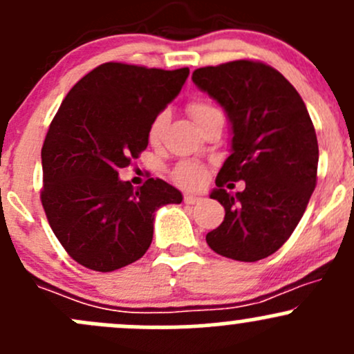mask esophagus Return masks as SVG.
I'll return each instance as SVG.
<instances>
[{"label":"esophagus","mask_w":354,"mask_h":354,"mask_svg":"<svg viewBox=\"0 0 354 354\" xmlns=\"http://www.w3.org/2000/svg\"><path fill=\"white\" fill-rule=\"evenodd\" d=\"M185 203H187V205H193V203H196L200 200V196L198 195H193V193H185Z\"/></svg>","instance_id":"1"}]
</instances>
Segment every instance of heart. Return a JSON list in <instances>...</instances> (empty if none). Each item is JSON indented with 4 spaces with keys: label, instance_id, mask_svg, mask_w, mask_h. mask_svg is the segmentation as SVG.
I'll list each match as a JSON object with an SVG mask.
<instances>
[{
    "label": "heart",
    "instance_id": "b5f03b06",
    "mask_svg": "<svg viewBox=\"0 0 354 354\" xmlns=\"http://www.w3.org/2000/svg\"><path fill=\"white\" fill-rule=\"evenodd\" d=\"M217 111L218 110L215 109L214 105H210V103L207 102H202V100H193V102L188 103V113L189 117L193 118V122L196 124V127H200L208 117L215 115ZM165 125H166V113L165 111H161V113H158L154 118H152L151 125H149L147 129L149 142L151 144L159 142ZM202 174H203L202 167L195 165V162H181V165L174 169L173 176L174 180L181 185H196L200 181V178H202Z\"/></svg>",
    "mask_w": 354,
    "mask_h": 354
}]
</instances>
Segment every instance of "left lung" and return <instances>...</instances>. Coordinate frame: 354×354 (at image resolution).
<instances>
[{
  "label": "left lung",
  "instance_id": "8db88e82",
  "mask_svg": "<svg viewBox=\"0 0 354 354\" xmlns=\"http://www.w3.org/2000/svg\"><path fill=\"white\" fill-rule=\"evenodd\" d=\"M192 80L225 110L232 130L230 156L210 193L225 217L207 234V244L236 261H259L292 236L317 183L314 124L297 89L263 62L207 66ZM239 179L246 181L243 192L227 194L226 181Z\"/></svg>",
  "mask_w": 354,
  "mask_h": 354
}]
</instances>
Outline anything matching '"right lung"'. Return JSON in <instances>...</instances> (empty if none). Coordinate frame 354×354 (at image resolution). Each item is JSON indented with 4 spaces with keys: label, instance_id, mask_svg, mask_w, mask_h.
<instances>
[{
    "label": "right lung",
    "instance_id": "add662e5",
    "mask_svg": "<svg viewBox=\"0 0 354 354\" xmlns=\"http://www.w3.org/2000/svg\"><path fill=\"white\" fill-rule=\"evenodd\" d=\"M188 74V68L105 62L59 106L44 140L40 198L55 237L80 265L106 273L142 258L156 210L183 200L159 178L133 188L118 169L147 147L152 118L176 98Z\"/></svg>",
    "mask_w": 354,
    "mask_h": 354
}]
</instances>
